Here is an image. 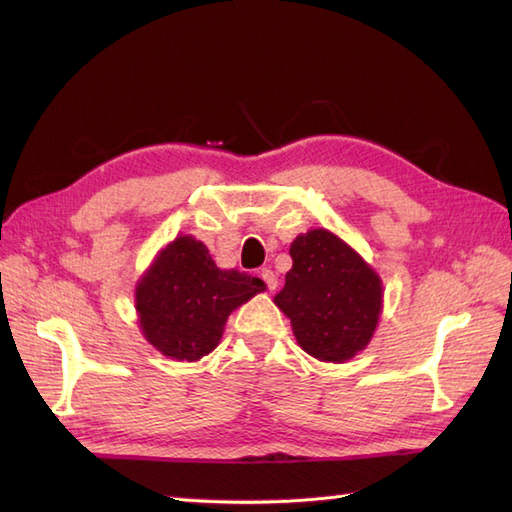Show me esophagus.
<instances>
[{
    "label": "esophagus",
    "mask_w": 512,
    "mask_h": 512,
    "mask_svg": "<svg viewBox=\"0 0 512 512\" xmlns=\"http://www.w3.org/2000/svg\"><path fill=\"white\" fill-rule=\"evenodd\" d=\"M259 277L264 279V284H266V288L268 290H275L277 288V277H275V273L270 268H262L259 270Z\"/></svg>",
    "instance_id": "1"
}]
</instances>
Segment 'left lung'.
Wrapping results in <instances>:
<instances>
[{"mask_svg":"<svg viewBox=\"0 0 512 512\" xmlns=\"http://www.w3.org/2000/svg\"><path fill=\"white\" fill-rule=\"evenodd\" d=\"M292 268L275 297L310 356L343 363L372 339L383 306L380 279L354 250L325 228L299 235Z\"/></svg>","mask_w":512,"mask_h":512,"instance_id":"obj_1","label":"left lung"}]
</instances>
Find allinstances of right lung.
I'll list each match as a JSON object with an SVG mask.
<instances>
[{
    "mask_svg": "<svg viewBox=\"0 0 512 512\" xmlns=\"http://www.w3.org/2000/svg\"><path fill=\"white\" fill-rule=\"evenodd\" d=\"M264 288L259 277L217 268L209 248L184 235L136 288L140 328L165 356L198 361L220 343L228 314Z\"/></svg>",
    "mask_w": 512,
    "mask_h": 512,
    "instance_id": "right-lung-1",
    "label": "right lung"
}]
</instances>
